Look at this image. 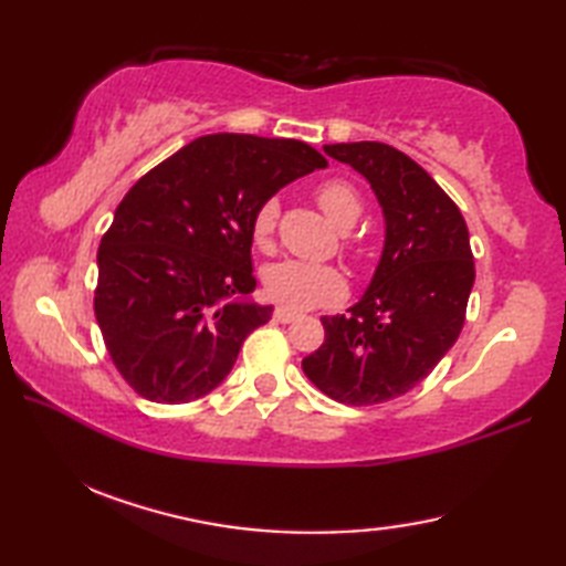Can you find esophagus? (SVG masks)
Segmentation results:
<instances>
[{
	"label": "esophagus",
	"instance_id": "obj_1",
	"mask_svg": "<svg viewBox=\"0 0 566 566\" xmlns=\"http://www.w3.org/2000/svg\"><path fill=\"white\" fill-rule=\"evenodd\" d=\"M296 318H298V314L292 308H276L274 311V321H280V323H292Z\"/></svg>",
	"mask_w": 566,
	"mask_h": 566
}]
</instances>
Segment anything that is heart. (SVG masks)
Listing matches in <instances>:
<instances>
[{
	"label": "heart",
	"instance_id": "obj_1",
	"mask_svg": "<svg viewBox=\"0 0 566 566\" xmlns=\"http://www.w3.org/2000/svg\"><path fill=\"white\" fill-rule=\"evenodd\" d=\"M316 201L328 216V221L338 228H350L359 213H363V201L357 191L343 182V179H328L316 187ZM280 216V203L276 199H268L260 203V209L252 216V240L258 248H270L272 233ZM264 292L272 302L286 308H314L323 304H335L345 296V276L328 268V264H311L302 260H280L270 264L262 274Z\"/></svg>",
	"mask_w": 566,
	"mask_h": 566
}]
</instances>
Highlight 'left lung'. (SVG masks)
Instances as JSON below:
<instances>
[{
    "instance_id": "left-lung-1",
    "label": "left lung",
    "mask_w": 566,
    "mask_h": 566,
    "mask_svg": "<svg viewBox=\"0 0 566 566\" xmlns=\"http://www.w3.org/2000/svg\"><path fill=\"white\" fill-rule=\"evenodd\" d=\"M323 150L369 182L384 248L347 316L321 318L326 340L302 367L335 401L384 403L423 381L460 338L474 286L469 231L454 201L406 153L377 140Z\"/></svg>"
}]
</instances>
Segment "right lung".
<instances>
[{
  "label": "right lung",
  "instance_id": "obj_1",
  "mask_svg": "<svg viewBox=\"0 0 566 566\" xmlns=\"http://www.w3.org/2000/svg\"><path fill=\"white\" fill-rule=\"evenodd\" d=\"M328 160L304 140L213 134L128 189L97 252L94 314L116 369L143 399L213 391L272 318L250 302L252 216Z\"/></svg>",
  "mask_w": 566,
  "mask_h": 566
}]
</instances>
